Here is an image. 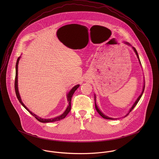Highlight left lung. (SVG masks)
<instances>
[{
  "label": "left lung",
  "instance_id": "obj_1",
  "mask_svg": "<svg viewBox=\"0 0 159 159\" xmlns=\"http://www.w3.org/2000/svg\"><path fill=\"white\" fill-rule=\"evenodd\" d=\"M125 43H126L127 45H130L128 42H125ZM132 48H133V49L134 50V51L135 52V53H136V56H137V57H138V60H139V64H141V62H140V61H139V56H138V52H137V51H136V49L134 48V47H132ZM144 87H145V83L144 84V86H143V91H142V92H141V93L140 94V95L138 97V98H137V100H136V101H135V102L134 103V105L132 107V108L130 109V111H129V113L130 112H131L132 111V110L135 108V107L136 106V104L138 103V102H139V99L141 98V96H142V95H143V92H144ZM95 97H94V98H95V95H94ZM95 109H96V110H97V111L98 113V114L103 117V118H104V119H111V120H113V119H114V118H111V117H108V116H105V114H103L102 113V112H101V111L98 108V107H97V105H96V103H95ZM126 114V116H127L129 114Z\"/></svg>",
  "mask_w": 159,
  "mask_h": 159
}]
</instances>
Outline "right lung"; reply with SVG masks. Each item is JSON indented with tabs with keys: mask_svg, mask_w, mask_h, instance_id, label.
Masks as SVG:
<instances>
[{
	"mask_svg": "<svg viewBox=\"0 0 159 159\" xmlns=\"http://www.w3.org/2000/svg\"><path fill=\"white\" fill-rule=\"evenodd\" d=\"M20 57H19L17 59V61H16V75H15V92H16V97L19 100V102L21 103V104L23 105V107L30 113L33 116H34L39 121L41 122H43V123H46V122H55V121H57V120H60L64 118H65L66 117V116L68 114V113L70 112V111L71 110V97L75 92V91H76L79 87H80V85L78 84L75 86H74L70 91L68 92L67 93V100H68V106L66 109V110L64 111V113L61 114V116H57L53 119H42L41 117H39V116H37V115H35V114L32 113L30 111H29V110L24 105V104L22 102V100L21 99V97H20V93L18 92V63H19V61L20 59Z\"/></svg>",
	"mask_w": 159,
	"mask_h": 159,
	"instance_id": "obj_1",
	"label": "right lung"
}]
</instances>
